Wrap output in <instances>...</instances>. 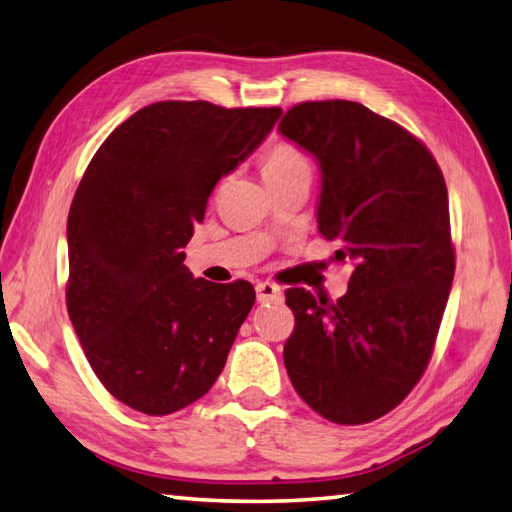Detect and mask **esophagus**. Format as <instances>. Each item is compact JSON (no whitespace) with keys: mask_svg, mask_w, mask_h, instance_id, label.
I'll return each mask as SVG.
<instances>
[{"mask_svg":"<svg viewBox=\"0 0 512 512\" xmlns=\"http://www.w3.org/2000/svg\"><path fill=\"white\" fill-rule=\"evenodd\" d=\"M255 290H257V301L259 303L284 299V292H281V288L275 286V284H268V281H264V284H257Z\"/></svg>","mask_w":512,"mask_h":512,"instance_id":"34e87169","label":"esophagus"}]
</instances>
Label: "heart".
<instances>
[{
    "label": "heart",
    "mask_w": 512,
    "mask_h": 512,
    "mask_svg": "<svg viewBox=\"0 0 512 512\" xmlns=\"http://www.w3.org/2000/svg\"><path fill=\"white\" fill-rule=\"evenodd\" d=\"M297 171H310L308 156L303 151L290 143V140H277V143L270 145L264 154V176L268 178H279L288 176V173Z\"/></svg>",
    "instance_id": "obj_1"
}]
</instances>
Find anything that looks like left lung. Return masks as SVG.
<instances>
[{"mask_svg":"<svg viewBox=\"0 0 512 512\" xmlns=\"http://www.w3.org/2000/svg\"><path fill=\"white\" fill-rule=\"evenodd\" d=\"M279 132L317 158L319 233L354 268L339 301L286 290L288 376L325 420L372 422L431 361L455 273L447 184L424 143L361 103H299Z\"/></svg>","mask_w":512,"mask_h":512,"instance_id":"left-lung-1","label":"left lung"}]
</instances>
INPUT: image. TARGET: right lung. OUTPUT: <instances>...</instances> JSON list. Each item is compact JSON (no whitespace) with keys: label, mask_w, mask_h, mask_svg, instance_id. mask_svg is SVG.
I'll return each instance as SVG.
<instances>
[{"label":"right lung","mask_w":512,"mask_h":512,"mask_svg":"<svg viewBox=\"0 0 512 512\" xmlns=\"http://www.w3.org/2000/svg\"><path fill=\"white\" fill-rule=\"evenodd\" d=\"M279 116V107L151 103L85 169L68 215L65 303L94 374L123 405L167 416L222 374L255 288L193 279L180 248L217 180Z\"/></svg>","instance_id":"obj_1"}]
</instances>
